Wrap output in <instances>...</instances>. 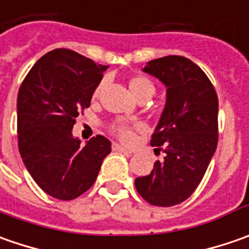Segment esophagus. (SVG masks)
<instances>
[{
	"label": "esophagus",
	"mask_w": 249,
	"mask_h": 249,
	"mask_svg": "<svg viewBox=\"0 0 249 249\" xmlns=\"http://www.w3.org/2000/svg\"><path fill=\"white\" fill-rule=\"evenodd\" d=\"M112 149H113V151H119V152H124V154H127V155H131V154H133V151L122 147L119 144H113V145H112Z\"/></svg>",
	"instance_id": "34e87169"
}]
</instances>
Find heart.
I'll list each match as a JSON object with an SVG mask.
<instances>
[{"label":"heart","mask_w":249,"mask_h":249,"mask_svg":"<svg viewBox=\"0 0 249 249\" xmlns=\"http://www.w3.org/2000/svg\"><path fill=\"white\" fill-rule=\"evenodd\" d=\"M104 86V82H101L98 84V87L94 91V97H98L101 89ZM129 90L133 94V97L136 100H142V98H151V95L155 92V86L154 83L149 80L148 77H144V76H136L133 79H130L129 82ZM141 129V126H127V124H123V123H115L110 130L113 131V134H116L122 141H126L129 142L133 140L134 136V130Z\"/></svg>","instance_id":"1"}]
</instances>
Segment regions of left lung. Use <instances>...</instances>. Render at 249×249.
I'll return each instance as SVG.
<instances>
[{
  "label": "left lung",
  "instance_id": "obj_1",
  "mask_svg": "<svg viewBox=\"0 0 249 249\" xmlns=\"http://www.w3.org/2000/svg\"><path fill=\"white\" fill-rule=\"evenodd\" d=\"M142 71L166 86L165 109L151 139L165 158L134 184L151 205L173 206L196 191L215 154L219 101L208 76L188 58H158Z\"/></svg>",
  "mask_w": 249,
  "mask_h": 249
}]
</instances>
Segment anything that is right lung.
<instances>
[{
	"instance_id": "right-lung-1",
	"label": "right lung",
	"mask_w": 249,
	"mask_h": 249,
	"mask_svg": "<svg viewBox=\"0 0 249 249\" xmlns=\"http://www.w3.org/2000/svg\"><path fill=\"white\" fill-rule=\"evenodd\" d=\"M108 66L66 48L41 56L18 94V145L24 166L48 196L71 201L90 188L100 173L110 141L92 137L80 145L72 136L79 112Z\"/></svg>"
}]
</instances>
